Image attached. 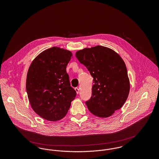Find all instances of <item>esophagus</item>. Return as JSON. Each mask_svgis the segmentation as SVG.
<instances>
[{
  "label": "esophagus",
  "mask_w": 159,
  "mask_h": 159,
  "mask_svg": "<svg viewBox=\"0 0 159 159\" xmlns=\"http://www.w3.org/2000/svg\"><path fill=\"white\" fill-rule=\"evenodd\" d=\"M75 91H76V93H77V94L79 93V89L78 88H75Z\"/></svg>",
  "instance_id": "obj_1"
}]
</instances>
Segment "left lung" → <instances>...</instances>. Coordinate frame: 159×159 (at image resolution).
Instances as JSON below:
<instances>
[{
	"mask_svg": "<svg viewBox=\"0 0 159 159\" xmlns=\"http://www.w3.org/2000/svg\"><path fill=\"white\" fill-rule=\"evenodd\" d=\"M76 57L93 78L91 99L85 102L89 110L99 117H110L128 97L130 82L125 62L102 46L78 51Z\"/></svg>",
	"mask_w": 159,
	"mask_h": 159,
	"instance_id": "1",
	"label": "left lung"
}]
</instances>
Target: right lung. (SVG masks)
<instances>
[{
    "mask_svg": "<svg viewBox=\"0 0 159 159\" xmlns=\"http://www.w3.org/2000/svg\"><path fill=\"white\" fill-rule=\"evenodd\" d=\"M73 54L52 47L33 61L26 79V90L31 108L49 121L62 119L67 113L76 92L70 86L66 67Z\"/></svg>",
    "mask_w": 159,
    "mask_h": 159,
    "instance_id": "right-lung-1",
    "label": "right lung"
}]
</instances>
